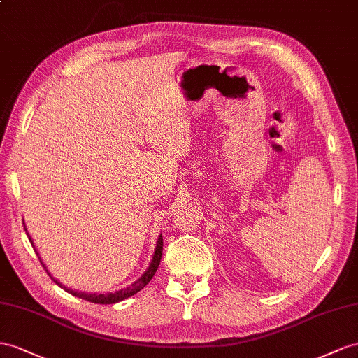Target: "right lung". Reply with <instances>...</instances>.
<instances>
[{
	"mask_svg": "<svg viewBox=\"0 0 358 358\" xmlns=\"http://www.w3.org/2000/svg\"><path fill=\"white\" fill-rule=\"evenodd\" d=\"M24 228H25V225H24ZM30 241H31V237H30ZM162 252H163V237L159 236L157 246H155V251H154V255H152V260H151L150 268L146 269V271L143 272L142 277H141L139 280H137V281H134L130 287L121 289V290H117V292H115V293H86V292H77V290H71V289L65 287V286H63L62 282H59L56 278L51 277V280H52L54 282H56V284H59V286H60L62 289H65L68 293H71V295L78 296V298H81V299H86V301H89V302H95V304H115V302L124 301V299H127V298H130V296L136 295L137 292H141V290L146 286V284H148V282L151 281V278L154 277V273H155V271H157L159 264H160ZM39 260H41V257H39ZM42 266L45 268L43 263H42ZM45 269H47V268H45ZM48 275H51V273L48 272Z\"/></svg>",
	"mask_w": 358,
	"mask_h": 358,
	"instance_id": "obj_1",
	"label": "right lung"
}]
</instances>
